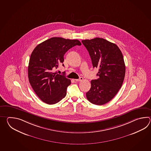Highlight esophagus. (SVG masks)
<instances>
[{
	"label": "esophagus",
	"mask_w": 151,
	"mask_h": 151,
	"mask_svg": "<svg viewBox=\"0 0 151 151\" xmlns=\"http://www.w3.org/2000/svg\"><path fill=\"white\" fill-rule=\"evenodd\" d=\"M83 80V77H80L79 79H75L76 81H80L81 80Z\"/></svg>",
	"instance_id": "esophagus-1"
}]
</instances>
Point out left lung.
Listing matches in <instances>:
<instances>
[{"instance_id":"8db88e82","label":"left lung","mask_w":151,"mask_h":151,"mask_svg":"<svg viewBox=\"0 0 151 151\" xmlns=\"http://www.w3.org/2000/svg\"><path fill=\"white\" fill-rule=\"evenodd\" d=\"M89 53L93 68H98L99 78L91 81L87 92L90 103L102 105L109 102L118 92L125 75V65L118 46L106 39L96 38L82 40Z\"/></svg>"}]
</instances>
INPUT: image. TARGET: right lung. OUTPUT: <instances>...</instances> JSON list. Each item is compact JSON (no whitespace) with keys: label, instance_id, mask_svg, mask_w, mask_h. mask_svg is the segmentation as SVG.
<instances>
[{"label":"right lung","instance_id":"right-lung-1","mask_svg":"<svg viewBox=\"0 0 151 151\" xmlns=\"http://www.w3.org/2000/svg\"><path fill=\"white\" fill-rule=\"evenodd\" d=\"M81 45L77 39L53 37L39 44L33 50L28 66L29 82L43 102L53 105L66 96L71 80L55 70L63 64L64 55L69 49Z\"/></svg>","mask_w":151,"mask_h":151}]
</instances>
